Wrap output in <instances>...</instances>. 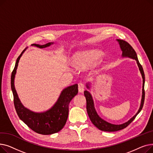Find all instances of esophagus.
Instances as JSON below:
<instances>
[{
    "label": "esophagus",
    "mask_w": 153,
    "mask_h": 153,
    "mask_svg": "<svg viewBox=\"0 0 153 153\" xmlns=\"http://www.w3.org/2000/svg\"><path fill=\"white\" fill-rule=\"evenodd\" d=\"M84 88H85V85L83 83L80 82L78 84V90L80 93H82L84 92Z\"/></svg>",
    "instance_id": "esophagus-1"
}]
</instances>
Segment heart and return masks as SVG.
Listing matches in <instances>:
<instances>
[{
	"label": "heart",
	"mask_w": 153,
	"mask_h": 153,
	"mask_svg": "<svg viewBox=\"0 0 153 153\" xmlns=\"http://www.w3.org/2000/svg\"><path fill=\"white\" fill-rule=\"evenodd\" d=\"M103 53L98 50H92L76 54L72 62L75 68L85 69L93 67L102 60Z\"/></svg>",
	"instance_id": "heart-1"
}]
</instances>
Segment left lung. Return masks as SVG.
I'll return each instance as SVG.
<instances>
[{"label":"left lung","instance_id":"1","mask_svg":"<svg viewBox=\"0 0 153 153\" xmlns=\"http://www.w3.org/2000/svg\"><path fill=\"white\" fill-rule=\"evenodd\" d=\"M117 41L118 42L120 48L121 50L122 51V58H129L133 59H134L137 63V65L139 68V70L140 71V73L141 74L142 78H143V89H142V97L141 100V104L140 108L136 113L133 117H131L128 121L126 122L120 124V125H115L110 123L105 120L102 119L97 114V111H96L95 107H94V102L92 98V96L91 94V92L88 91H84V95L86 99V108L88 115H89L90 120H91L92 123L97 127L100 130L104 131H116L120 130H122L123 128H126L128 125H129L133 121V120L135 118V117L137 116V115L141 111L144 104V82H145V77H144V73L143 71V69L140 64L138 57L137 54H136L135 51L134 50L133 48L131 47V46L127 43L126 42L124 41L122 39H117ZM86 87L88 89H90L91 87V83L88 82L86 84Z\"/></svg>","mask_w":153,"mask_h":153}]
</instances>
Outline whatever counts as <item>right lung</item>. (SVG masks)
I'll return each instance as SVG.
<instances>
[{
  "instance_id": "add662e5",
  "label": "right lung",
  "mask_w": 153,
  "mask_h": 153,
  "mask_svg": "<svg viewBox=\"0 0 153 153\" xmlns=\"http://www.w3.org/2000/svg\"><path fill=\"white\" fill-rule=\"evenodd\" d=\"M53 44L54 43L51 42L43 45L33 44L31 46L45 48ZM25 51L26 49L19 56L11 76V89L13 95V102L16 111L20 119L36 133L45 135L58 133L66 123L69 114V104L74 96L77 94L78 85L76 84L64 88L56 103L50 109L45 111L36 112L27 108L21 102L14 85L19 62Z\"/></svg>"
}]
</instances>
